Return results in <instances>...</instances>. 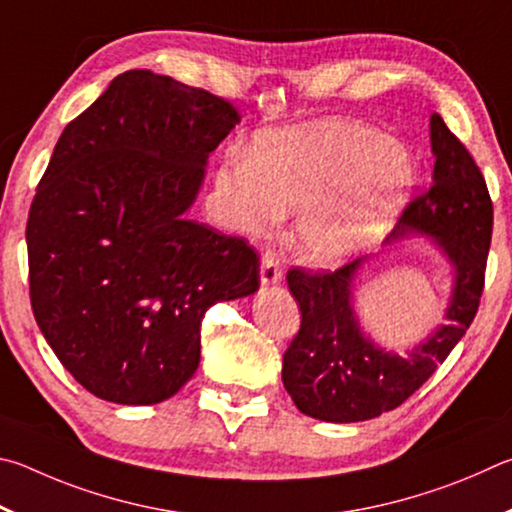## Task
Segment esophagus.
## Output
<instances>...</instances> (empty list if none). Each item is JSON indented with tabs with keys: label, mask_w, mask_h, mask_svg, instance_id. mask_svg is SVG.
I'll return each instance as SVG.
<instances>
[{
	"label": "esophagus",
	"mask_w": 512,
	"mask_h": 512,
	"mask_svg": "<svg viewBox=\"0 0 512 512\" xmlns=\"http://www.w3.org/2000/svg\"><path fill=\"white\" fill-rule=\"evenodd\" d=\"M283 279V267L279 256L274 254V251H263L261 256V281L263 285H272V283H279Z\"/></svg>",
	"instance_id": "obj_1"
}]
</instances>
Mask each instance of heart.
Returning <instances> with one entry per match:
<instances>
[{
    "label": "heart",
    "instance_id": "b5f03b06",
    "mask_svg": "<svg viewBox=\"0 0 512 512\" xmlns=\"http://www.w3.org/2000/svg\"><path fill=\"white\" fill-rule=\"evenodd\" d=\"M416 182L400 143L371 125L315 121L261 132L215 170L224 218L247 233H270L283 209L301 211L299 238L310 261L333 265L387 231Z\"/></svg>",
    "mask_w": 512,
    "mask_h": 512
}]
</instances>
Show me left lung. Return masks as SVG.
I'll use <instances>...</instances> for the list:
<instances>
[{
	"instance_id": "8db88e82",
	"label": "left lung",
	"mask_w": 512,
	"mask_h": 512,
	"mask_svg": "<svg viewBox=\"0 0 512 512\" xmlns=\"http://www.w3.org/2000/svg\"><path fill=\"white\" fill-rule=\"evenodd\" d=\"M436 157L432 184L416 195L387 236H432L454 267L447 324L407 357L362 335L353 312V279L364 258L335 272L288 270L301 328L283 355V387L301 414L326 423H360L400 407L445 362L479 310L492 236V200L479 166L441 116L429 121Z\"/></svg>"
}]
</instances>
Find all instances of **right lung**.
Segmentation results:
<instances>
[{
    "mask_svg": "<svg viewBox=\"0 0 512 512\" xmlns=\"http://www.w3.org/2000/svg\"><path fill=\"white\" fill-rule=\"evenodd\" d=\"M238 121L206 89L130 69L62 130L26 222L29 294L47 344L96 398L175 396L200 364L204 312L261 285L245 238L184 215Z\"/></svg>",
    "mask_w": 512,
    "mask_h": 512,
    "instance_id": "1",
    "label": "right lung"
}]
</instances>
